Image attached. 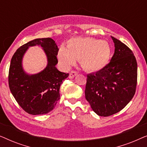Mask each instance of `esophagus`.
Listing matches in <instances>:
<instances>
[{
	"label": "esophagus",
	"mask_w": 147,
	"mask_h": 147,
	"mask_svg": "<svg viewBox=\"0 0 147 147\" xmlns=\"http://www.w3.org/2000/svg\"><path fill=\"white\" fill-rule=\"evenodd\" d=\"M78 74V72L76 71H71V72L69 73V78L70 79H72V78H74L75 76L77 75Z\"/></svg>",
	"instance_id": "34e87169"
}]
</instances>
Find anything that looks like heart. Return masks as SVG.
Returning <instances> with one entry per match:
<instances>
[{
  "label": "heart",
  "instance_id": "1",
  "mask_svg": "<svg viewBox=\"0 0 147 147\" xmlns=\"http://www.w3.org/2000/svg\"><path fill=\"white\" fill-rule=\"evenodd\" d=\"M111 53V48L107 41L90 37H77L68 41L67 48H59L58 59L65 68L71 67L76 59H80L84 69L96 72L107 65Z\"/></svg>",
  "mask_w": 147,
  "mask_h": 147
}]
</instances>
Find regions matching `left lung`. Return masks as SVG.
I'll list each match as a JSON object with an SVG mask.
<instances>
[{"instance_id": "obj_1", "label": "left lung", "mask_w": 147, "mask_h": 147, "mask_svg": "<svg viewBox=\"0 0 147 147\" xmlns=\"http://www.w3.org/2000/svg\"><path fill=\"white\" fill-rule=\"evenodd\" d=\"M114 53L104 69L87 76L86 99L93 111L109 116L123 109L135 94L137 63L125 44L112 37Z\"/></svg>"}]
</instances>
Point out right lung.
Here are the masks:
<instances>
[{
    "label": "right lung",
    "instance_id": "add662e5",
    "mask_svg": "<svg viewBox=\"0 0 147 147\" xmlns=\"http://www.w3.org/2000/svg\"><path fill=\"white\" fill-rule=\"evenodd\" d=\"M41 46L48 59L46 67L35 74H29L23 69V56L30 47ZM58 47L51 38L36 39L18 49L11 59L9 72V85L12 94L19 106L32 115L51 112L59 100V88L69 74L56 68L58 63Z\"/></svg>",
    "mask_w": 147,
    "mask_h": 147
}]
</instances>
